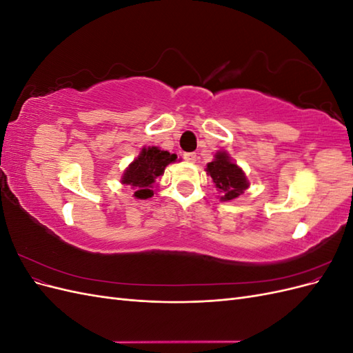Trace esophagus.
Here are the masks:
<instances>
[{"mask_svg":"<svg viewBox=\"0 0 353 353\" xmlns=\"http://www.w3.org/2000/svg\"><path fill=\"white\" fill-rule=\"evenodd\" d=\"M184 159L190 163H196L197 162V154L196 153H185Z\"/></svg>","mask_w":353,"mask_h":353,"instance_id":"34e87169","label":"esophagus"}]
</instances>
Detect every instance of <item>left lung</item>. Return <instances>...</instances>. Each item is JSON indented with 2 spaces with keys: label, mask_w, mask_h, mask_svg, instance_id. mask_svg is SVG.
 I'll return each mask as SVG.
<instances>
[{
  "label": "left lung",
  "mask_w": 353,
  "mask_h": 353,
  "mask_svg": "<svg viewBox=\"0 0 353 353\" xmlns=\"http://www.w3.org/2000/svg\"><path fill=\"white\" fill-rule=\"evenodd\" d=\"M205 170L212 178L221 201H230L240 197L244 190H248L250 185L244 170L223 150L215 153Z\"/></svg>",
  "instance_id": "8db88e82"
}]
</instances>
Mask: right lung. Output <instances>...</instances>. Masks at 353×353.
I'll return each instance as SVG.
<instances>
[{"label":"right lung","mask_w":353,"mask_h":353,"mask_svg":"<svg viewBox=\"0 0 353 353\" xmlns=\"http://www.w3.org/2000/svg\"><path fill=\"white\" fill-rule=\"evenodd\" d=\"M176 162V154L166 150H160L159 147H143L140 154L123 170L121 183L130 185L132 190V197L138 200H145L154 196L156 179L162 176L165 168Z\"/></svg>","instance_id":"obj_1"}]
</instances>
